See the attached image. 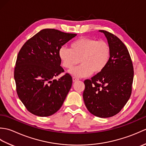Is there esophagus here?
Listing matches in <instances>:
<instances>
[{"mask_svg": "<svg viewBox=\"0 0 146 146\" xmlns=\"http://www.w3.org/2000/svg\"><path fill=\"white\" fill-rule=\"evenodd\" d=\"M78 80H79V79L76 78V77H73V82H76V81H78Z\"/></svg>", "mask_w": 146, "mask_h": 146, "instance_id": "34e87169", "label": "esophagus"}]
</instances>
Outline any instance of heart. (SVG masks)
<instances>
[{
	"instance_id": "obj_1",
	"label": "heart",
	"mask_w": 146,
	"mask_h": 146,
	"mask_svg": "<svg viewBox=\"0 0 146 146\" xmlns=\"http://www.w3.org/2000/svg\"><path fill=\"white\" fill-rule=\"evenodd\" d=\"M111 48L106 41L90 38H82L71 43L70 48L61 47L59 50V57L63 66L71 69L69 71L77 78L86 77L102 73L109 63Z\"/></svg>"
}]
</instances>
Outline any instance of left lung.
<instances>
[{"mask_svg": "<svg viewBox=\"0 0 146 146\" xmlns=\"http://www.w3.org/2000/svg\"><path fill=\"white\" fill-rule=\"evenodd\" d=\"M111 48L109 63L102 73L85 80L83 97L88 110L101 118L117 114L131 97L134 68L127 48L116 36L104 30Z\"/></svg>", "mask_w": 146, "mask_h": 146, "instance_id": "8db88e82", "label": "left lung"}]
</instances>
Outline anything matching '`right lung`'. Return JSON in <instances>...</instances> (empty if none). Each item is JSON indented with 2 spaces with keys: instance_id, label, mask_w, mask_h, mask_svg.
<instances>
[{
  "instance_id": "obj_1",
  "label": "right lung",
  "mask_w": 146,
  "mask_h": 146,
  "mask_svg": "<svg viewBox=\"0 0 146 146\" xmlns=\"http://www.w3.org/2000/svg\"><path fill=\"white\" fill-rule=\"evenodd\" d=\"M76 36L54 29L40 31L25 42L19 52L14 68L16 91L29 112L50 116L60 109L72 85V78L62 72L59 50Z\"/></svg>"
}]
</instances>
